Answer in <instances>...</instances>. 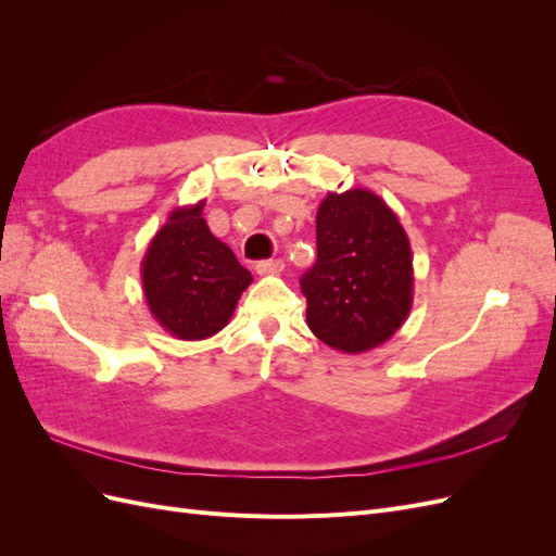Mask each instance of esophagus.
<instances>
[{"mask_svg": "<svg viewBox=\"0 0 556 556\" xmlns=\"http://www.w3.org/2000/svg\"><path fill=\"white\" fill-rule=\"evenodd\" d=\"M255 268L260 276H276L282 271L285 264H282V260H264V262H257Z\"/></svg>", "mask_w": 556, "mask_h": 556, "instance_id": "34e87169", "label": "esophagus"}]
</instances>
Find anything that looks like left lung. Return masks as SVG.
<instances>
[{
    "instance_id": "8db88e82",
    "label": "left lung",
    "mask_w": 556,
    "mask_h": 556,
    "mask_svg": "<svg viewBox=\"0 0 556 556\" xmlns=\"http://www.w3.org/2000/svg\"><path fill=\"white\" fill-rule=\"evenodd\" d=\"M315 227L317 262L301 278L308 329L345 355L382 345L413 308V252L396 213L352 188L323 199Z\"/></svg>"
}]
</instances>
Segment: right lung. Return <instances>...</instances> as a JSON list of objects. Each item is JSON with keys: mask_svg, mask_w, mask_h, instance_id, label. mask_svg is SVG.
I'll return each mask as SVG.
<instances>
[{"mask_svg": "<svg viewBox=\"0 0 556 556\" xmlns=\"http://www.w3.org/2000/svg\"><path fill=\"white\" fill-rule=\"evenodd\" d=\"M204 204L172 211L141 262L150 315L180 341H204L225 329L252 282L231 248L211 233Z\"/></svg>", "mask_w": 556, "mask_h": 556, "instance_id": "add662e5", "label": "right lung"}]
</instances>
